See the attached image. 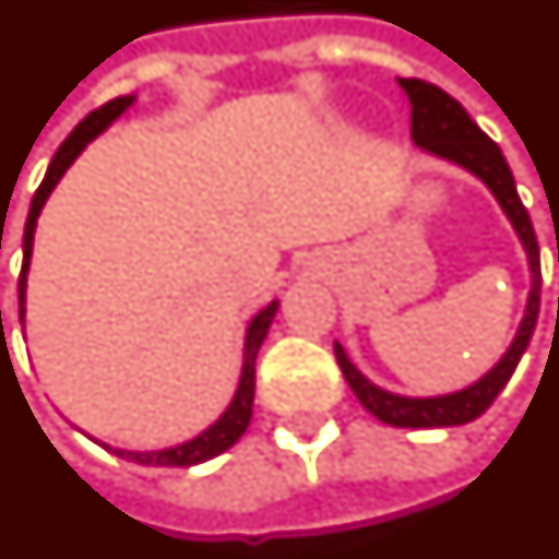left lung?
Here are the masks:
<instances>
[{
    "instance_id": "8db88e82",
    "label": "left lung",
    "mask_w": 559,
    "mask_h": 559,
    "mask_svg": "<svg viewBox=\"0 0 559 559\" xmlns=\"http://www.w3.org/2000/svg\"><path fill=\"white\" fill-rule=\"evenodd\" d=\"M400 87L405 90V96L412 103V142L420 151L432 154V157H442L460 166V169L472 171L497 197L499 209L506 212V217L514 226V233H518V239L524 245L533 287H530V299H526L524 320H521L509 350L502 354V360L490 372L481 374L475 384L456 390V393H444V396H400V393L381 390L354 362L347 360L345 347L338 345V342H335V360H338V369H342L345 381L354 390V396L381 424L412 429L460 427V424H469V420H475V417L490 408V402L497 400L499 390L509 384V378L514 374L518 362L524 357L526 345H530V338H533L538 318V290H542L538 241L536 233H533V221H530L521 197H518L514 175H511L499 144L490 142L478 130V123L466 115V108L456 103L454 96H448L444 90L436 87V84H427L420 78H400Z\"/></svg>"
}]
</instances>
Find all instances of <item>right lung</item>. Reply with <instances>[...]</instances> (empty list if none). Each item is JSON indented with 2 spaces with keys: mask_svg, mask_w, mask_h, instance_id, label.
I'll list each match as a JSON object with an SVG mask.
<instances>
[{
  "mask_svg": "<svg viewBox=\"0 0 559 559\" xmlns=\"http://www.w3.org/2000/svg\"><path fill=\"white\" fill-rule=\"evenodd\" d=\"M132 103H135V96H117V99H111V103H105L103 108L90 111V115L78 123L75 130H72V135L60 144V151L53 154V159H50L48 175H45L41 187L35 190L33 205H29V217H26V229H23V269H21V278H17L21 320L23 314H26V272H29V257H33L35 221H38V214H41L45 202H48V197L53 193V187L60 185V178L66 175V169H69V166L78 159V154H81V151H84V147H87L99 132L108 130V127H111L117 117L123 115ZM275 311H278V299H272L263 311H257L251 323H248L239 388H236L233 402L226 405L224 415L217 417L212 427L202 429L197 439H190V442L175 444V448H163V451H123V448H108V444H103L105 451L123 456V460H132V463H139V466H197V463H205V460H212V456L224 454L226 448H233V444L241 439V432L248 429V424H251L253 374H257L253 366H257V350H260L263 338H266Z\"/></svg>",
  "mask_w": 559,
  "mask_h": 559,
  "instance_id": "right-lung-1",
  "label": "right lung"
}]
</instances>
